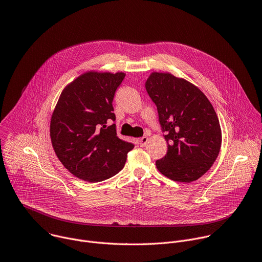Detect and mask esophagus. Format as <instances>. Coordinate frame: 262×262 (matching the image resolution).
<instances>
[{
  "label": "esophagus",
  "instance_id": "esophagus-1",
  "mask_svg": "<svg viewBox=\"0 0 262 262\" xmlns=\"http://www.w3.org/2000/svg\"><path fill=\"white\" fill-rule=\"evenodd\" d=\"M147 141H148V138H147L146 136L141 137V138L139 139V144H140V146H145L146 143H147Z\"/></svg>",
  "mask_w": 262,
  "mask_h": 262
}]
</instances>
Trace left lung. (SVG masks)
I'll use <instances>...</instances> for the list:
<instances>
[{
	"label": "left lung",
	"instance_id": "1",
	"mask_svg": "<svg viewBox=\"0 0 262 262\" xmlns=\"http://www.w3.org/2000/svg\"><path fill=\"white\" fill-rule=\"evenodd\" d=\"M145 89L158 110L167 154L156 166L166 178L191 183L210 169L220 152L222 132L206 96L190 81L168 72H152Z\"/></svg>",
	"mask_w": 262,
	"mask_h": 262
}]
</instances>
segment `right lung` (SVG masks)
<instances>
[{
  "instance_id": "right-lung-1",
  "label": "right lung",
  "mask_w": 262,
  "mask_h": 262,
  "mask_svg": "<svg viewBox=\"0 0 262 262\" xmlns=\"http://www.w3.org/2000/svg\"><path fill=\"white\" fill-rule=\"evenodd\" d=\"M124 72L89 71L63 90L50 120L59 160L76 178L96 183L121 171L133 143L117 135L113 100Z\"/></svg>"
}]
</instances>
